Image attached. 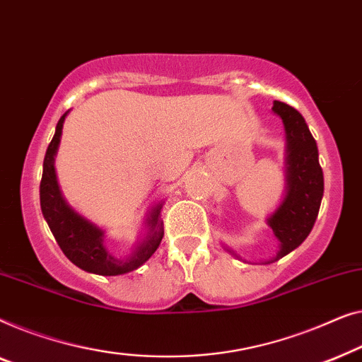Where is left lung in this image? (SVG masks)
<instances>
[{
    "label": "left lung",
    "mask_w": 362,
    "mask_h": 362,
    "mask_svg": "<svg viewBox=\"0 0 362 362\" xmlns=\"http://www.w3.org/2000/svg\"><path fill=\"white\" fill-rule=\"evenodd\" d=\"M274 113L281 116L287 134V195L279 210L269 218L281 251L274 261L298 247L317 221L323 198V170L318 147L303 116L282 101H274Z\"/></svg>",
    "instance_id": "8db88e82"
}]
</instances>
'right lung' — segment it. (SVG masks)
I'll return each mask as SVG.
<instances>
[{
	"label": "right lung",
	"mask_w": 362,
	"mask_h": 362,
	"mask_svg": "<svg viewBox=\"0 0 362 362\" xmlns=\"http://www.w3.org/2000/svg\"><path fill=\"white\" fill-rule=\"evenodd\" d=\"M65 116L67 113L59 119L55 134L44 157V170L39 192L40 210H42L45 221H47L62 252L77 267L83 269L86 272L98 274V276H119V274L134 271L156 252L162 241V236H164L162 223L159 221L160 206H157L151 213L149 226L152 233L132 252V256L128 259H116L111 256L103 246V231L77 215L60 195L57 179H55L54 157L57 154Z\"/></svg>",
	"instance_id": "right-lung-1"
}]
</instances>
